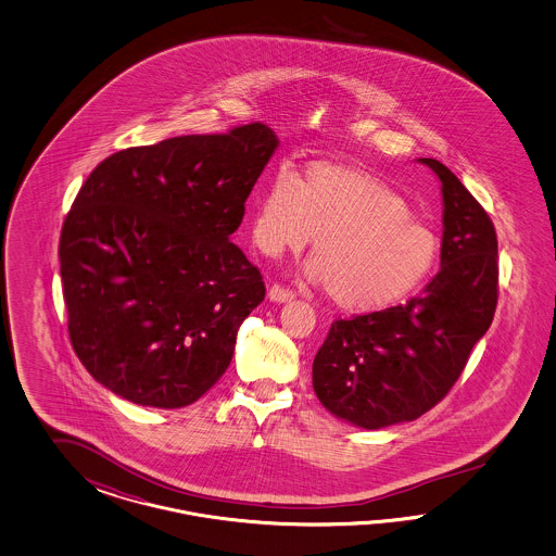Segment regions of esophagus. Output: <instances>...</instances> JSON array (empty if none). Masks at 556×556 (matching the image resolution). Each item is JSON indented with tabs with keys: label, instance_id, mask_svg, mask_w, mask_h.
Returning a JSON list of instances; mask_svg holds the SVG:
<instances>
[{
	"label": "esophagus",
	"instance_id": "1",
	"mask_svg": "<svg viewBox=\"0 0 556 556\" xmlns=\"http://www.w3.org/2000/svg\"><path fill=\"white\" fill-rule=\"evenodd\" d=\"M293 291L291 289H287V287L279 286V283H275V286L269 289V300L275 303H286L289 300H293Z\"/></svg>",
	"mask_w": 556,
	"mask_h": 556
}]
</instances>
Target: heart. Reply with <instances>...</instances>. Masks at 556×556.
Returning a JSON list of instances; mask_svg holds the SVG:
<instances>
[{
  "instance_id": "obj_1",
  "label": "heart",
  "mask_w": 556,
  "mask_h": 556,
  "mask_svg": "<svg viewBox=\"0 0 556 556\" xmlns=\"http://www.w3.org/2000/svg\"><path fill=\"white\" fill-rule=\"evenodd\" d=\"M254 244L277 256L314 242L307 277L346 312H377L402 302L428 279L440 254L438 236L369 170L312 163L302 181L279 168L258 195Z\"/></svg>"
}]
</instances>
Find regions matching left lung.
I'll return each mask as SVG.
<instances>
[{
  "label": "left lung",
  "mask_w": 556,
  "mask_h": 556,
  "mask_svg": "<svg viewBox=\"0 0 556 556\" xmlns=\"http://www.w3.org/2000/svg\"><path fill=\"white\" fill-rule=\"evenodd\" d=\"M442 184L440 270L416 298L337 320L314 358L321 405L358 428L412 421L453 389L497 305V235L488 212L437 159Z\"/></svg>",
  "instance_id": "left-lung-1"
}]
</instances>
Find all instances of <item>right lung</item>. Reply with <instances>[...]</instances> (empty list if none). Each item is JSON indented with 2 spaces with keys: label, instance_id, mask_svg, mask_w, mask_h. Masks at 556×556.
Masks as SVG:
<instances>
[{
  "label": "right lung",
  "instance_id": "1",
  "mask_svg": "<svg viewBox=\"0 0 556 556\" xmlns=\"http://www.w3.org/2000/svg\"><path fill=\"white\" fill-rule=\"evenodd\" d=\"M277 144L253 122L118 151L91 170L59 258L73 351L103 388L173 409L228 369L240 324L265 300L230 238Z\"/></svg>",
  "mask_w": 556,
  "mask_h": 556
}]
</instances>
